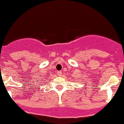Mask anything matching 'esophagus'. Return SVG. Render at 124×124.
<instances>
[{"mask_svg": "<svg viewBox=\"0 0 124 124\" xmlns=\"http://www.w3.org/2000/svg\"><path fill=\"white\" fill-rule=\"evenodd\" d=\"M57 74L59 76H62V72L61 71H58L57 72Z\"/></svg>", "mask_w": 124, "mask_h": 124, "instance_id": "1", "label": "esophagus"}]
</instances>
